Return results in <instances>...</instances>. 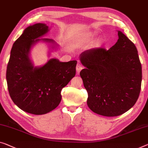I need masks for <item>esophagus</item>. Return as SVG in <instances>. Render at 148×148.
Segmentation results:
<instances>
[{"mask_svg": "<svg viewBox=\"0 0 148 148\" xmlns=\"http://www.w3.org/2000/svg\"><path fill=\"white\" fill-rule=\"evenodd\" d=\"M82 68H83V66H82L81 64L80 63H78V64H77V66H76V72H77V74H78L79 73H80V72L81 71Z\"/></svg>", "mask_w": 148, "mask_h": 148, "instance_id": "1", "label": "esophagus"}]
</instances>
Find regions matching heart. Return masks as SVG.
I'll list each match as a JSON object with an SVG mask.
<instances>
[{
  "label": "heart",
  "instance_id": "heart-1",
  "mask_svg": "<svg viewBox=\"0 0 148 148\" xmlns=\"http://www.w3.org/2000/svg\"><path fill=\"white\" fill-rule=\"evenodd\" d=\"M95 36V33L94 32H86L76 34L72 39V44L73 45H80L83 44H86L93 40Z\"/></svg>",
  "mask_w": 148,
  "mask_h": 148
}]
</instances>
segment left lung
I'll list each match as a JSON object with an SVG mask.
<instances>
[{
  "label": "left lung",
  "instance_id": "left-lung-1",
  "mask_svg": "<svg viewBox=\"0 0 148 148\" xmlns=\"http://www.w3.org/2000/svg\"><path fill=\"white\" fill-rule=\"evenodd\" d=\"M118 32V41L108 50L93 48L80 55L85 67L80 75L88 92V106L103 116H120L128 111L141 90L142 65L137 48L124 34Z\"/></svg>",
  "mask_w": 148,
  "mask_h": 148
}]
</instances>
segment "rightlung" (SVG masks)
I'll list each match as a JSON object with an SVG mask.
<instances>
[{"label": "right lung", "instance_id": "1", "mask_svg": "<svg viewBox=\"0 0 148 148\" xmlns=\"http://www.w3.org/2000/svg\"><path fill=\"white\" fill-rule=\"evenodd\" d=\"M49 30L44 23L26 28L13 44L6 70L8 90L13 102L23 111L35 115L56 108L60 103L62 89L76 74V60L62 62L50 58L41 66H34L30 55L36 44L43 42L51 50L58 49L54 40L40 38Z\"/></svg>", "mask_w": 148, "mask_h": 148}]
</instances>
